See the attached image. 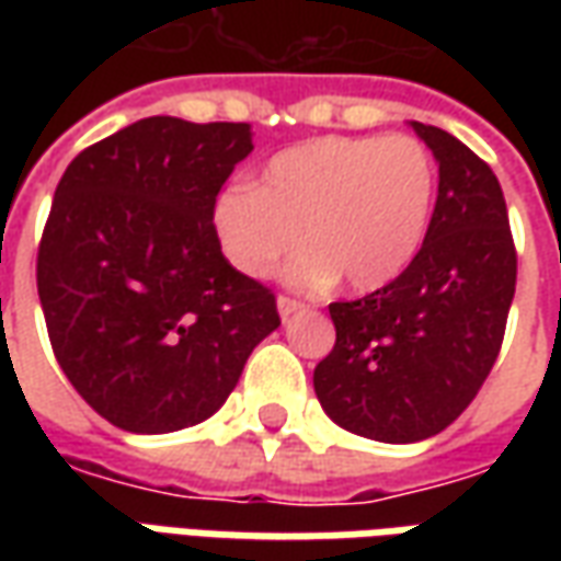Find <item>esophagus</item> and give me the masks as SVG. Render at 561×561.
<instances>
[{
    "instance_id": "34e87169",
    "label": "esophagus",
    "mask_w": 561,
    "mask_h": 561,
    "mask_svg": "<svg viewBox=\"0 0 561 561\" xmlns=\"http://www.w3.org/2000/svg\"><path fill=\"white\" fill-rule=\"evenodd\" d=\"M276 306H279V316L282 318H291L294 312H300L304 309V300H297V297H288V294H279V300H276Z\"/></svg>"
}]
</instances>
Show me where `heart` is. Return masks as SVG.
<instances>
[{"instance_id":"1","label":"heart","mask_w":561,"mask_h":561,"mask_svg":"<svg viewBox=\"0 0 561 561\" xmlns=\"http://www.w3.org/2000/svg\"><path fill=\"white\" fill-rule=\"evenodd\" d=\"M435 197V161L412 135L318 138L282 149L255 185L221 192L213 225L233 267L264 279L297 245L291 276L376 291L421 252Z\"/></svg>"}]
</instances>
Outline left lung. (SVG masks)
Returning a JSON list of instances; mask_svg holds the SVG:
<instances>
[{"label":"left lung","mask_w":561,"mask_h":561,"mask_svg":"<svg viewBox=\"0 0 561 561\" xmlns=\"http://www.w3.org/2000/svg\"><path fill=\"white\" fill-rule=\"evenodd\" d=\"M412 128L438 159L421 252L385 288L330 304L336 342L312 376L342 430L390 445L442 433L469 409L517 288V245L493 168L445 128Z\"/></svg>","instance_id":"8db88e82"}]
</instances>
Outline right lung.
Instances as JSON below:
<instances>
[{
    "mask_svg": "<svg viewBox=\"0 0 561 561\" xmlns=\"http://www.w3.org/2000/svg\"><path fill=\"white\" fill-rule=\"evenodd\" d=\"M249 123L149 116L78 152L38 243V297L66 378L104 421H207L279 328L276 294L228 264L213 209Z\"/></svg>",
    "mask_w": 561,
    "mask_h": 561,
    "instance_id": "add662e5",
    "label": "right lung"
}]
</instances>
